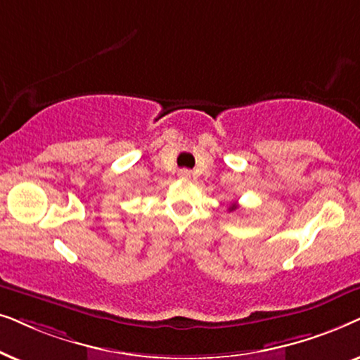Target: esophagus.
I'll return each instance as SVG.
<instances>
[{"label": "esophagus", "instance_id": "obj_1", "mask_svg": "<svg viewBox=\"0 0 360 360\" xmlns=\"http://www.w3.org/2000/svg\"><path fill=\"white\" fill-rule=\"evenodd\" d=\"M177 174H179L181 179H189L191 171L189 169H179V172H177Z\"/></svg>", "mask_w": 360, "mask_h": 360}]
</instances>
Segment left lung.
Segmentation results:
<instances>
[{"label": "left lung", "mask_w": 360, "mask_h": 360, "mask_svg": "<svg viewBox=\"0 0 360 360\" xmlns=\"http://www.w3.org/2000/svg\"><path fill=\"white\" fill-rule=\"evenodd\" d=\"M236 209H237V205H236V204H233V205H232V207H230L229 210H236Z\"/></svg>", "instance_id": "1"}]
</instances>
